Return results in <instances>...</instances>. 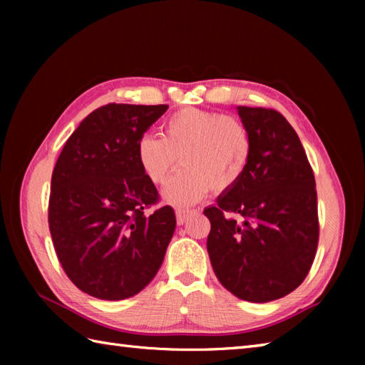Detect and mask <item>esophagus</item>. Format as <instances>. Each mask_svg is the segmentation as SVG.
Masks as SVG:
<instances>
[{"instance_id": "esophagus-1", "label": "esophagus", "mask_w": 365, "mask_h": 365, "mask_svg": "<svg viewBox=\"0 0 365 365\" xmlns=\"http://www.w3.org/2000/svg\"><path fill=\"white\" fill-rule=\"evenodd\" d=\"M190 215H191V212H188V210H177L175 212V218H177L178 226H182V224L187 221V218H188Z\"/></svg>"}]
</instances>
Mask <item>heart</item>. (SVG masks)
<instances>
[{
    "label": "heart",
    "mask_w": 365,
    "mask_h": 365,
    "mask_svg": "<svg viewBox=\"0 0 365 365\" xmlns=\"http://www.w3.org/2000/svg\"><path fill=\"white\" fill-rule=\"evenodd\" d=\"M251 153V138L234 115L199 108H183L166 119L161 138L144 135L136 143V160L144 175L163 183L174 169L161 195L168 204L191 207L208 190L224 192L235 187Z\"/></svg>",
    "instance_id": "b5f03b06"
}]
</instances>
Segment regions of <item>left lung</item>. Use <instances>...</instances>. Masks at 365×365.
Wrapping results in <instances>:
<instances>
[{
	"mask_svg": "<svg viewBox=\"0 0 365 365\" xmlns=\"http://www.w3.org/2000/svg\"><path fill=\"white\" fill-rule=\"evenodd\" d=\"M237 110L251 153L235 187L204 210L212 224L207 251L224 289L240 299L268 302L297 289L312 267L319 245L315 178L281 113Z\"/></svg>",
	"mask_w": 365,
	"mask_h": 365,
	"instance_id": "8db88e82",
	"label": "left lung"
}]
</instances>
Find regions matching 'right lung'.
I'll use <instances>...</instances> for the list:
<instances>
[{
  "mask_svg": "<svg viewBox=\"0 0 365 365\" xmlns=\"http://www.w3.org/2000/svg\"><path fill=\"white\" fill-rule=\"evenodd\" d=\"M168 105L110 103L67 139L51 175L48 224L68 279L106 301L135 297L165 259L175 230L169 205L147 216L158 192L136 160V143Z\"/></svg>",
  "mask_w": 365,
  "mask_h": 365,
  "instance_id": "add662e5",
  "label": "right lung"
}]
</instances>
